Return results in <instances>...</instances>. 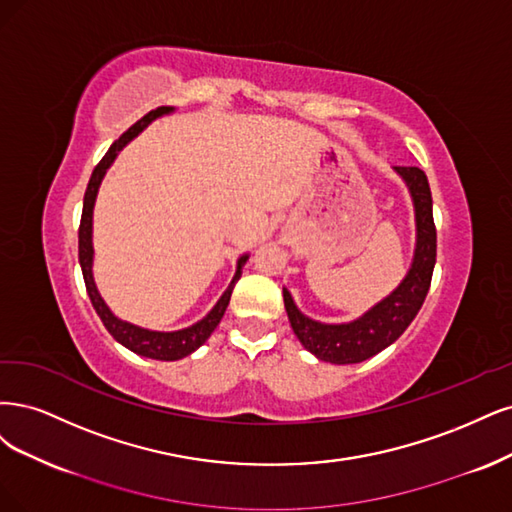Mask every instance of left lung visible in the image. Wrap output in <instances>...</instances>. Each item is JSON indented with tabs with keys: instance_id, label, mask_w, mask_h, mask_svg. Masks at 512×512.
Instances as JSON below:
<instances>
[{
	"instance_id": "1",
	"label": "left lung",
	"mask_w": 512,
	"mask_h": 512,
	"mask_svg": "<svg viewBox=\"0 0 512 512\" xmlns=\"http://www.w3.org/2000/svg\"><path fill=\"white\" fill-rule=\"evenodd\" d=\"M415 202L417 217V251L412 268L389 298L368 310L364 317L344 323L325 325L304 317L293 304L291 293L283 289V300L291 327L304 349L329 364H359L387 349L398 340L404 329L417 317L425 295L432 285L436 263V225L432 214V191L423 170L415 166H398Z\"/></svg>"
}]
</instances>
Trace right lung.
Returning <instances> with one entry per match:
<instances>
[{
	"instance_id": "obj_1",
	"label": "right lung",
	"mask_w": 512,
	"mask_h": 512,
	"mask_svg": "<svg viewBox=\"0 0 512 512\" xmlns=\"http://www.w3.org/2000/svg\"><path fill=\"white\" fill-rule=\"evenodd\" d=\"M170 106H159L157 110H151L144 117L131 125L125 134L114 140V144L108 148V153L102 157V161L97 163L91 178H89V185L85 191V202H82V217H80V227H78V259H80V268H82V278H85V287L87 293L91 298V304L95 308L97 315H100L102 323L106 325V329L110 332V336L121 342L123 346H127L129 351H134L142 357H151V359H159V361H176V359H183L187 355H191L195 349H200V346L210 338V334L214 332V327H217L225 315V308L229 304V298H232V291L236 280L242 274V263L246 261V257H242L238 261V272L232 280V285L227 287V291L221 295V300L217 302L208 315L200 321L195 323L187 329H180V332H151V329H142L138 325H131L125 323L121 319H117L110 312V308L104 304L102 295L97 293V287L93 283V274H91V261H93V246H91V217H93V204H95V195H97V187H100L102 178L108 170L110 163L117 157V153L121 148L134 138L138 136L140 131L151 123L153 119L161 117V114L170 112Z\"/></svg>"
}]
</instances>
